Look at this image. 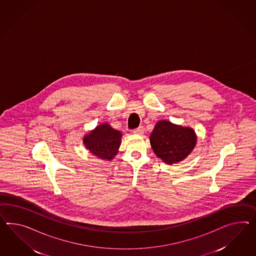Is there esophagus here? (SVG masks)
Wrapping results in <instances>:
<instances>
[{
	"label": "esophagus",
	"mask_w": 256,
	"mask_h": 256,
	"mask_svg": "<svg viewBox=\"0 0 256 256\" xmlns=\"http://www.w3.org/2000/svg\"><path fill=\"white\" fill-rule=\"evenodd\" d=\"M132 132L136 134H143V132H144V127H143V126H139L136 129L132 130Z\"/></svg>",
	"instance_id": "1"
}]
</instances>
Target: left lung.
<instances>
[{"mask_svg": "<svg viewBox=\"0 0 256 256\" xmlns=\"http://www.w3.org/2000/svg\"><path fill=\"white\" fill-rule=\"evenodd\" d=\"M150 144L157 157L165 164H177L188 157L197 143V136L190 127L158 120L151 132Z\"/></svg>", "mask_w": 256, "mask_h": 256, "instance_id": "obj_1", "label": "left lung"}]
</instances>
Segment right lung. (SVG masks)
<instances>
[{"mask_svg": "<svg viewBox=\"0 0 256 256\" xmlns=\"http://www.w3.org/2000/svg\"><path fill=\"white\" fill-rule=\"evenodd\" d=\"M122 132L114 130L108 124H102L84 138L86 148L94 156L105 160H112L118 153Z\"/></svg>", "mask_w": 256, "mask_h": 256, "instance_id": "1", "label": "right lung"}]
</instances>
